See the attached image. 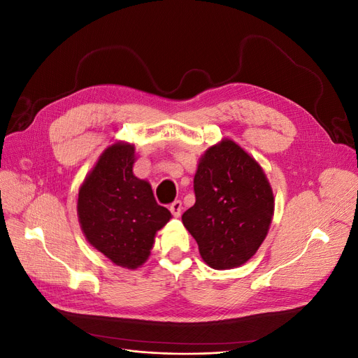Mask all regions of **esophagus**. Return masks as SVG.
Here are the masks:
<instances>
[{
	"mask_svg": "<svg viewBox=\"0 0 358 358\" xmlns=\"http://www.w3.org/2000/svg\"><path fill=\"white\" fill-rule=\"evenodd\" d=\"M169 209H170V212H171L173 216H176V218H179L180 212H182V203H180V200H175V201H173V203L170 204Z\"/></svg>",
	"mask_w": 358,
	"mask_h": 358,
	"instance_id": "esophagus-1",
	"label": "esophagus"
}]
</instances>
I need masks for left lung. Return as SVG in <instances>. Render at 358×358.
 <instances>
[{"mask_svg":"<svg viewBox=\"0 0 358 358\" xmlns=\"http://www.w3.org/2000/svg\"><path fill=\"white\" fill-rule=\"evenodd\" d=\"M196 203L182 222L203 262L225 270L245 264L266 239L275 210L272 187L248 152L224 138L201 155L194 176Z\"/></svg>","mask_w":358,"mask_h":358,"instance_id":"8db88e82","label":"left lung"}]
</instances>
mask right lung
Returning a JSON list of instances; mask_svg holds the SVG:
<instances>
[{"label": "right lung", "instance_id": "1", "mask_svg": "<svg viewBox=\"0 0 358 358\" xmlns=\"http://www.w3.org/2000/svg\"><path fill=\"white\" fill-rule=\"evenodd\" d=\"M134 146L113 143L100 155L79 189L80 229L96 251L127 268L142 266L158 230L171 213L154 197L149 182L134 176Z\"/></svg>", "mask_w": 358, "mask_h": 358}]
</instances>
